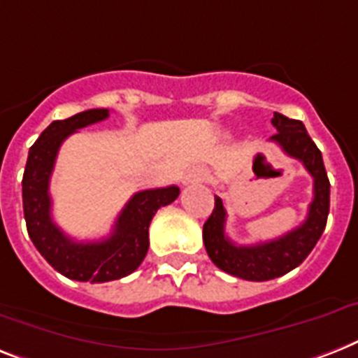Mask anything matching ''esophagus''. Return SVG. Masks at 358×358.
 <instances>
[{"label": "esophagus", "instance_id": "1", "mask_svg": "<svg viewBox=\"0 0 358 358\" xmlns=\"http://www.w3.org/2000/svg\"><path fill=\"white\" fill-rule=\"evenodd\" d=\"M206 178H208V171L202 169V167H193V169L187 171L184 182L185 184H194V182H202Z\"/></svg>", "mask_w": 358, "mask_h": 358}]
</instances>
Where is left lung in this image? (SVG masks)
Here are the masks:
<instances>
[{"mask_svg": "<svg viewBox=\"0 0 358 358\" xmlns=\"http://www.w3.org/2000/svg\"><path fill=\"white\" fill-rule=\"evenodd\" d=\"M272 124L278 134H274L270 141L280 145L289 156L300 159L315 180V196L309 204V213L303 224L274 241L239 246L231 243L224 234L226 209L222 199L215 196L213 213L206 220L202 231L209 259L220 270L248 281L274 280L300 266L324 234L329 215V178L325 173L322 152L307 134L305 124L278 112L272 117Z\"/></svg>", "mask_w": 358, "mask_h": 358, "instance_id": "8db88e82", "label": "left lung"}]
</instances>
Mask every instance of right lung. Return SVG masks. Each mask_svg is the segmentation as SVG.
Instances as JSON below:
<instances>
[{"label":"right lung","mask_w":358,"mask_h":358,"mask_svg":"<svg viewBox=\"0 0 358 358\" xmlns=\"http://www.w3.org/2000/svg\"><path fill=\"white\" fill-rule=\"evenodd\" d=\"M110 115L106 108L80 112L64 121H53L29 149L22 180L23 215L29 237L42 257L57 272L75 281L104 283L132 274L149 250V226L159 208L178 199L176 185L139 191L119 213L106 239L78 243L64 234L51 219L49 178L58 149L68 136Z\"/></svg>","instance_id":"obj_1"}]
</instances>
